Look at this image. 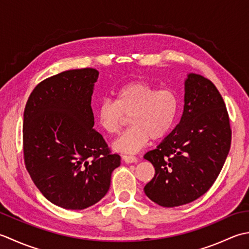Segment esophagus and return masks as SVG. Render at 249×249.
<instances>
[{
    "label": "esophagus",
    "mask_w": 249,
    "mask_h": 249,
    "mask_svg": "<svg viewBox=\"0 0 249 249\" xmlns=\"http://www.w3.org/2000/svg\"><path fill=\"white\" fill-rule=\"evenodd\" d=\"M123 160L125 162V163H135V162H138V158H136V157L128 156V155L123 156Z\"/></svg>",
    "instance_id": "34e87169"
}]
</instances>
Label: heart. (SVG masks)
Wrapping results in <instances>:
<instances>
[{
	"instance_id": "b5f03b06",
	"label": "heart",
	"mask_w": 249,
	"mask_h": 249,
	"mask_svg": "<svg viewBox=\"0 0 249 249\" xmlns=\"http://www.w3.org/2000/svg\"><path fill=\"white\" fill-rule=\"evenodd\" d=\"M115 100L104 99L96 106L95 117L106 133L116 134L130 117V128L115 141L114 149L134 154L150 139L169 134L178 114L179 102L171 89H158L149 83L135 80L115 91Z\"/></svg>"
}]
</instances>
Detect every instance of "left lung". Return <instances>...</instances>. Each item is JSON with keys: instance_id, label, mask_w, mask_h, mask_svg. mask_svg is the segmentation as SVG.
<instances>
[{"instance_id": "left-lung-1", "label": "left lung", "mask_w": 249, "mask_h": 249, "mask_svg": "<svg viewBox=\"0 0 249 249\" xmlns=\"http://www.w3.org/2000/svg\"><path fill=\"white\" fill-rule=\"evenodd\" d=\"M231 135L219 91L210 79L189 74L179 124L144 156L156 171L144 188L146 196L161 206L174 207L204 195L225 164Z\"/></svg>"}]
</instances>
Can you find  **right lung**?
Masks as SVG:
<instances>
[{
    "mask_svg": "<svg viewBox=\"0 0 249 249\" xmlns=\"http://www.w3.org/2000/svg\"><path fill=\"white\" fill-rule=\"evenodd\" d=\"M95 69L70 70L40 82L23 113V159L42 195L65 210H84L107 194L120 165L93 129Z\"/></svg>",
    "mask_w": 249,
    "mask_h": 249,
    "instance_id": "right-lung-1",
    "label": "right lung"
}]
</instances>
